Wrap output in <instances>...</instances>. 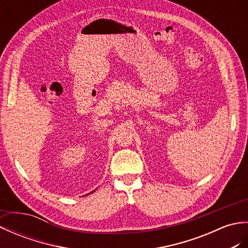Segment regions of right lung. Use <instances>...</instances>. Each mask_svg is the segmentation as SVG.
<instances>
[{"label":"right lung","mask_w":248,"mask_h":248,"mask_svg":"<svg viewBox=\"0 0 248 248\" xmlns=\"http://www.w3.org/2000/svg\"><path fill=\"white\" fill-rule=\"evenodd\" d=\"M92 192H94V191H92ZM92 192H90V193H88V194H91V193H92Z\"/></svg>","instance_id":"right-lung-1"}]
</instances>
